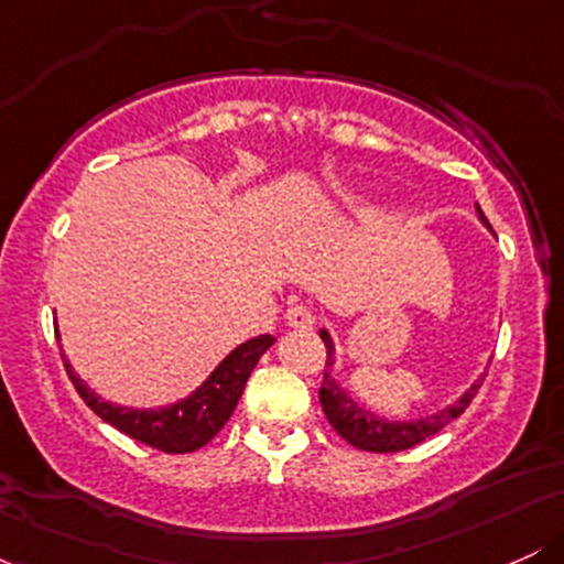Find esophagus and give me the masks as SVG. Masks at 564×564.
Masks as SVG:
<instances>
[{"instance_id": "1", "label": "esophagus", "mask_w": 564, "mask_h": 564, "mask_svg": "<svg viewBox=\"0 0 564 564\" xmlns=\"http://www.w3.org/2000/svg\"><path fill=\"white\" fill-rule=\"evenodd\" d=\"M286 323L291 328H302L304 332V328H313L315 315L307 307H302V304H294V307L286 310Z\"/></svg>"}]
</instances>
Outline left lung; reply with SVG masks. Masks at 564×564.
Instances as JSON below:
<instances>
[{
	"label": "left lung",
	"mask_w": 564,
	"mask_h": 564,
	"mask_svg": "<svg viewBox=\"0 0 564 564\" xmlns=\"http://www.w3.org/2000/svg\"><path fill=\"white\" fill-rule=\"evenodd\" d=\"M477 217H480V223L485 225V228L494 232V228L488 225V219H485L480 206H477ZM321 339L326 341V349H328L326 373H323V384L318 392L323 413H326L328 424H332L349 445H355V448H360V451L398 453V451L413 448V445L424 443L426 437H432L435 432L443 430L445 424H451L453 419L462 416V413L467 411V405L471 403V398H475L477 390H480V384H482V377H477L469 384V390L462 394V398L453 400L448 408H440V411H435V413H426V416H422V419H411V422H405V419H384V416H377L373 411H368L366 405H360L358 400H355L352 394L341 387V381L336 379V373H334L336 347H334L332 334H328L326 328H321Z\"/></svg>",
	"instance_id": "8db88e82"
}]
</instances>
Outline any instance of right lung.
Instances as JSON below:
<instances>
[{
  "label": "right lung",
  "mask_w": 564,
  "mask_h": 564,
  "mask_svg": "<svg viewBox=\"0 0 564 564\" xmlns=\"http://www.w3.org/2000/svg\"><path fill=\"white\" fill-rule=\"evenodd\" d=\"M273 341L275 336L270 334H260L254 339L243 341V345L230 349L223 364L200 381V387H196L187 398L159 408H129L102 400L100 394L84 384L79 373L70 368L66 355H63V364H66L68 379L74 381L76 392L82 394L84 403L93 408L102 422L156 451L191 453L209 443L232 416L257 360L273 347Z\"/></svg>",
  "instance_id": "add662e5"
}]
</instances>
